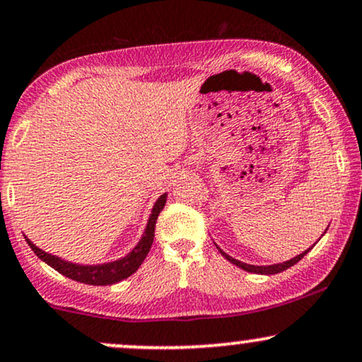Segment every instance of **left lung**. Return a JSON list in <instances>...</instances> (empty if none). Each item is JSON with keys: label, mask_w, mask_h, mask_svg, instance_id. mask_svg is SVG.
Returning <instances> with one entry per match:
<instances>
[{"label": "left lung", "mask_w": 362, "mask_h": 362, "mask_svg": "<svg viewBox=\"0 0 362 362\" xmlns=\"http://www.w3.org/2000/svg\"><path fill=\"white\" fill-rule=\"evenodd\" d=\"M325 230H327V229H325ZM322 236H324V234H322ZM217 250H219L221 255H223L224 258L229 261V263L236 264V267H239L241 269H245V272H247V273H258V275H276V273L285 272V269H288L290 267H293L295 263H298V261L302 259L303 256H305L307 252L312 250V247H308V250H305L303 252H300V255L295 256V258H291V259H288V261H285V263L268 264V267H256V264H247V263H243V261H239V259H236V258H233V256H229L228 252H224L223 250H221L219 246H217Z\"/></svg>", "instance_id": "8db88e82"}]
</instances>
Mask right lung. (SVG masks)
Returning a JSON list of instances; mask_svg holds the SVG:
<instances>
[{
	"label": "right lung",
	"mask_w": 362,
	"mask_h": 362,
	"mask_svg": "<svg viewBox=\"0 0 362 362\" xmlns=\"http://www.w3.org/2000/svg\"><path fill=\"white\" fill-rule=\"evenodd\" d=\"M165 202H167V192L160 195L158 200L155 202L153 209H151V214L146 223L145 233H143V236L138 241V245L134 246L128 255L123 256V258L110 261V263H103V264L71 263V261H65L62 258H59V256L42 251L40 247L35 246L27 236H25V239H27L28 246L32 247V251L38 256V258L45 261L49 267L57 269L59 273H62L64 276L71 278V280L86 283V285H95V286L112 285V283H117L124 280V278L132 276L133 273L141 267L143 259L146 258L148 251H150L151 245H153L155 224H156V219H158V214L165 207Z\"/></svg>",
	"instance_id": "add662e5"
}]
</instances>
